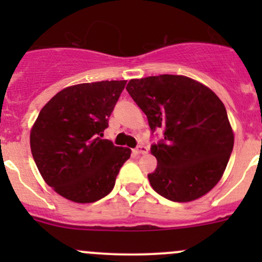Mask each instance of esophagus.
<instances>
[{"label":"esophagus","instance_id":"esophagus-1","mask_svg":"<svg viewBox=\"0 0 262 262\" xmlns=\"http://www.w3.org/2000/svg\"><path fill=\"white\" fill-rule=\"evenodd\" d=\"M148 152V148L144 146H138L136 149H133L134 155H144V153Z\"/></svg>","mask_w":262,"mask_h":262}]
</instances>
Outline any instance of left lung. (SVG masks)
<instances>
[{"instance_id": "left-lung-1", "label": "left lung", "mask_w": 262, "mask_h": 262, "mask_svg": "<svg viewBox=\"0 0 262 262\" xmlns=\"http://www.w3.org/2000/svg\"><path fill=\"white\" fill-rule=\"evenodd\" d=\"M126 90L150 129H163V139L150 147L157 158L148 175L153 190L178 203L208 194L223 176L234 143L221 99L199 81L178 75L134 78Z\"/></svg>"}]
</instances>
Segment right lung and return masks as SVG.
<instances>
[{
    "instance_id": "add662e5",
    "label": "right lung",
    "mask_w": 262,
    "mask_h": 262,
    "mask_svg": "<svg viewBox=\"0 0 262 262\" xmlns=\"http://www.w3.org/2000/svg\"><path fill=\"white\" fill-rule=\"evenodd\" d=\"M126 81L68 86L43 106L30 130L31 155L44 181L73 203H94L115 185L132 150L101 139Z\"/></svg>"
}]
</instances>
